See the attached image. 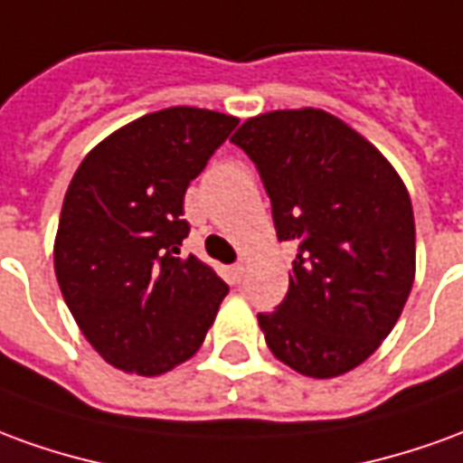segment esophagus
<instances>
[{
	"label": "esophagus",
	"mask_w": 463,
	"mask_h": 463,
	"mask_svg": "<svg viewBox=\"0 0 463 463\" xmlns=\"http://www.w3.org/2000/svg\"><path fill=\"white\" fill-rule=\"evenodd\" d=\"M245 273H248V263H245V260H241V263L232 265V276L238 278V280H241V278L245 276Z\"/></svg>",
	"instance_id": "1"
}]
</instances>
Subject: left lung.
Returning a JSON list of instances; mask_svg holds the SVG:
<instances>
[{"mask_svg": "<svg viewBox=\"0 0 463 463\" xmlns=\"http://www.w3.org/2000/svg\"><path fill=\"white\" fill-rule=\"evenodd\" d=\"M231 142L263 177L278 241L298 245L283 303L258 313L278 361L310 378L361 366L399 321L416 276L409 190L393 165L326 109H273Z\"/></svg>", "mask_w": 463, "mask_h": 463, "instance_id": "8db88e82", "label": "left lung"}]
</instances>
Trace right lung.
Listing matches in <instances>:
<instances>
[{
	"label": "right lung",
	"instance_id": "right-lung-1",
	"mask_svg": "<svg viewBox=\"0 0 463 463\" xmlns=\"http://www.w3.org/2000/svg\"><path fill=\"white\" fill-rule=\"evenodd\" d=\"M238 118L167 108L132 119L80 163L54 238V273L80 331L109 366L160 376L195 355L228 286L195 255L187 185Z\"/></svg>",
	"mask_w": 463,
	"mask_h": 463
}]
</instances>
